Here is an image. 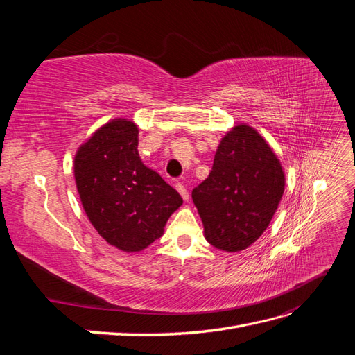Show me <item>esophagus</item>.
Returning a JSON list of instances; mask_svg holds the SVG:
<instances>
[{
    "label": "esophagus",
    "mask_w": 355,
    "mask_h": 355,
    "mask_svg": "<svg viewBox=\"0 0 355 355\" xmlns=\"http://www.w3.org/2000/svg\"><path fill=\"white\" fill-rule=\"evenodd\" d=\"M176 189H178V192L180 194V197L184 198L185 201L189 198V192H188V189L185 188L184 184H180V182H178V184H176Z\"/></svg>",
    "instance_id": "esophagus-1"
}]
</instances>
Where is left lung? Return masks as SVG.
I'll return each mask as SVG.
<instances>
[{
    "label": "left lung",
    "mask_w": 355,
    "mask_h": 355,
    "mask_svg": "<svg viewBox=\"0 0 355 355\" xmlns=\"http://www.w3.org/2000/svg\"><path fill=\"white\" fill-rule=\"evenodd\" d=\"M284 171L271 146L247 124L222 137L210 175L192 189L206 240L225 252L253 244L284 192Z\"/></svg>",
    "instance_id": "8db88e82"
}]
</instances>
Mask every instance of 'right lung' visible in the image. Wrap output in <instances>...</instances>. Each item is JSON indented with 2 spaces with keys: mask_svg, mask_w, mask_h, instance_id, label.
<instances>
[{
  "mask_svg": "<svg viewBox=\"0 0 355 355\" xmlns=\"http://www.w3.org/2000/svg\"><path fill=\"white\" fill-rule=\"evenodd\" d=\"M139 130L115 118L84 142L73 159L83 209L106 243L141 252L159 239L184 200L139 157Z\"/></svg>",
  "mask_w": 355,
  "mask_h": 355,
  "instance_id": "1",
  "label": "right lung"
}]
</instances>
